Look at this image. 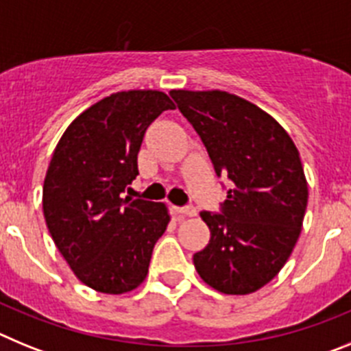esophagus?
<instances>
[{
    "label": "esophagus",
    "mask_w": 351,
    "mask_h": 351,
    "mask_svg": "<svg viewBox=\"0 0 351 351\" xmlns=\"http://www.w3.org/2000/svg\"><path fill=\"white\" fill-rule=\"evenodd\" d=\"M176 213L184 218V216H195V214H197V209H195L193 206H186V207H178V209H176Z\"/></svg>",
    "instance_id": "obj_1"
}]
</instances>
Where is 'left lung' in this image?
Returning <instances> with one entry per match:
<instances>
[{
  "mask_svg": "<svg viewBox=\"0 0 351 351\" xmlns=\"http://www.w3.org/2000/svg\"><path fill=\"white\" fill-rule=\"evenodd\" d=\"M170 96L216 176L232 182L219 213H200L210 241L193 255L195 269L221 293L256 291L281 271L300 235L308 182L299 151L278 121L239 96L184 89Z\"/></svg>",
  "mask_w": 351,
  "mask_h": 351,
  "instance_id": "1",
  "label": "left lung"
}]
</instances>
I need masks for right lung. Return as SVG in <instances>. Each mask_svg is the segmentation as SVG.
Segmentation results:
<instances>
[{
    "label": "right lung",
    "mask_w": 351,
    "mask_h": 351,
    "mask_svg": "<svg viewBox=\"0 0 351 351\" xmlns=\"http://www.w3.org/2000/svg\"><path fill=\"white\" fill-rule=\"evenodd\" d=\"M176 108L161 91L110 95L66 128L43 182V216L63 258L89 288L125 293L145 280L170 216L165 204L123 198L138 176L145 130Z\"/></svg>",
    "instance_id": "obj_1"
}]
</instances>
